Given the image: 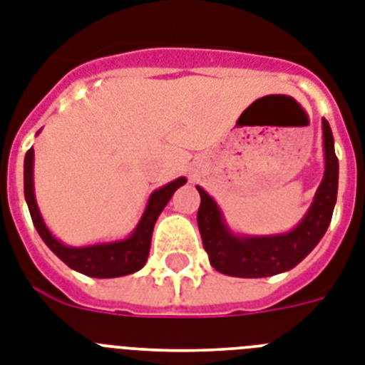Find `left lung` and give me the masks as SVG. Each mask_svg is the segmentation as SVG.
Returning <instances> with one entry per match:
<instances>
[{"instance_id": "obj_1", "label": "left lung", "mask_w": 365, "mask_h": 365, "mask_svg": "<svg viewBox=\"0 0 365 365\" xmlns=\"http://www.w3.org/2000/svg\"><path fill=\"white\" fill-rule=\"evenodd\" d=\"M324 174L315 191L314 202L301 222L286 234L240 235L226 225L219 204L198 185V230L202 245L215 271L237 278H263L280 274L302 262L315 249L332 219L338 197L339 165L334 152V137L323 118Z\"/></svg>"}]
</instances>
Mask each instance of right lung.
I'll use <instances>...</instances> for the list:
<instances>
[{"instance_id": "obj_1", "label": "right lung", "mask_w": 365, "mask_h": 365, "mask_svg": "<svg viewBox=\"0 0 365 365\" xmlns=\"http://www.w3.org/2000/svg\"><path fill=\"white\" fill-rule=\"evenodd\" d=\"M33 165H35V152L31 148L27 150L26 159H24V195H26L27 207H29L36 232L42 237V241L50 247L51 252L59 259H63L70 269L93 278L124 277V274H131V272H137L139 269L145 267L146 259H148L150 241H152L155 220H158L159 213L165 210L174 191L185 185V182H187V178L182 176L163 185V187L155 189L150 195L145 213L137 222L135 230L125 240L85 245V247H68V245L61 243L51 234L48 226H46L44 219H42L35 198Z\"/></svg>"}]
</instances>
